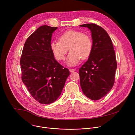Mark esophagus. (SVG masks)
Listing matches in <instances>:
<instances>
[{
  "label": "esophagus",
  "instance_id": "34e87169",
  "mask_svg": "<svg viewBox=\"0 0 135 135\" xmlns=\"http://www.w3.org/2000/svg\"><path fill=\"white\" fill-rule=\"evenodd\" d=\"M69 71H70V72H73L75 71V69H73V68H70L69 69Z\"/></svg>",
  "mask_w": 135,
  "mask_h": 135
}]
</instances>
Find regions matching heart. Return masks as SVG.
I'll list each match as a JSON object with an SVG mask.
<instances>
[{"instance_id": "b5f03b06", "label": "heart", "mask_w": 135, "mask_h": 135, "mask_svg": "<svg viewBox=\"0 0 135 135\" xmlns=\"http://www.w3.org/2000/svg\"><path fill=\"white\" fill-rule=\"evenodd\" d=\"M66 63L75 66L80 60L88 58L91 55L93 43L90 37L80 31L69 30L64 32L59 38V41L54 40L50 43L51 51L57 61H62L68 51Z\"/></svg>"}]
</instances>
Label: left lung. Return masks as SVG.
I'll use <instances>...</instances> for the list:
<instances>
[{
	"label": "left lung",
	"instance_id": "8db88e82",
	"mask_svg": "<svg viewBox=\"0 0 135 135\" xmlns=\"http://www.w3.org/2000/svg\"><path fill=\"white\" fill-rule=\"evenodd\" d=\"M80 26L89 28L93 40L91 55L79 69L80 86L88 98L98 100L114 85L117 68L115 54L111 39L103 28L94 23Z\"/></svg>",
	"mask_w": 135,
	"mask_h": 135
}]
</instances>
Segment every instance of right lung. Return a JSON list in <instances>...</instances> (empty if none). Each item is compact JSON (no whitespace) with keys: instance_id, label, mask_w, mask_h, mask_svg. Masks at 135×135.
<instances>
[{"instance_id":"right-lung-1","label":"right lung","mask_w":135,"mask_h":135,"mask_svg":"<svg viewBox=\"0 0 135 135\" xmlns=\"http://www.w3.org/2000/svg\"><path fill=\"white\" fill-rule=\"evenodd\" d=\"M57 29L46 25L39 27L26 41L20 60L22 80L32 96L42 104L57 100L70 74L51 51V37Z\"/></svg>"}]
</instances>
